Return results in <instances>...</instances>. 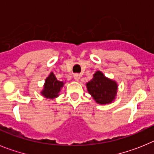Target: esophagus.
<instances>
[{"mask_svg":"<svg viewBox=\"0 0 154 154\" xmlns=\"http://www.w3.org/2000/svg\"><path fill=\"white\" fill-rule=\"evenodd\" d=\"M73 78H74L75 81H78L79 80H80V78H81V75L78 74V73H76V74H74V76H73Z\"/></svg>","mask_w":154,"mask_h":154,"instance_id":"1","label":"esophagus"}]
</instances>
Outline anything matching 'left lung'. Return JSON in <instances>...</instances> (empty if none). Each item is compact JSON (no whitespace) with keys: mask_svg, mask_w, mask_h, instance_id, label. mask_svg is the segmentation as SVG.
<instances>
[{"mask_svg":"<svg viewBox=\"0 0 154 154\" xmlns=\"http://www.w3.org/2000/svg\"><path fill=\"white\" fill-rule=\"evenodd\" d=\"M90 94L98 104H109L115 99L117 92V84L104 76L101 71L94 74L91 81L87 83Z\"/></svg>","mask_w":154,"mask_h":154,"instance_id":"left-lung-1","label":"left lung"}]
</instances>
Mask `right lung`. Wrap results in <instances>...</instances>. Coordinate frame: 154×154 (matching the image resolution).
<instances>
[{
    "mask_svg": "<svg viewBox=\"0 0 154 154\" xmlns=\"http://www.w3.org/2000/svg\"><path fill=\"white\" fill-rule=\"evenodd\" d=\"M63 85V83L62 81H57L53 73H51L49 77L45 79L44 90L42 91V94L45 96L46 98L57 97Z\"/></svg>",
    "mask_w": 154,
    "mask_h": 154,
    "instance_id": "1",
    "label": "right lung"
}]
</instances>
